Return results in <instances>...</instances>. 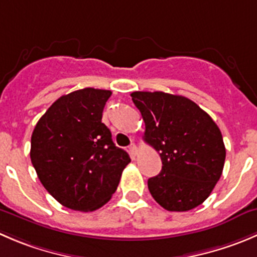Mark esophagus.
<instances>
[{"label": "esophagus", "mask_w": 257, "mask_h": 257, "mask_svg": "<svg viewBox=\"0 0 257 257\" xmlns=\"http://www.w3.org/2000/svg\"><path fill=\"white\" fill-rule=\"evenodd\" d=\"M129 153H131L132 158H133V159L136 158L137 154H138V148H137L136 144H132V146L129 147Z\"/></svg>", "instance_id": "esophagus-1"}]
</instances>
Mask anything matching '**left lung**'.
Here are the masks:
<instances>
[{"label":"left lung","mask_w":257,"mask_h":257,"mask_svg":"<svg viewBox=\"0 0 257 257\" xmlns=\"http://www.w3.org/2000/svg\"><path fill=\"white\" fill-rule=\"evenodd\" d=\"M146 123L144 141L162 159L148 179L152 197L167 211L183 212L207 200L222 174L226 149L217 124L195 101L163 91H134Z\"/></svg>","instance_id":"1"}]
</instances>
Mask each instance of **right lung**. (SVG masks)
I'll list each match as a JSON object with an SVG mask.
<instances>
[{
  "instance_id": "add662e5",
  "label": "right lung",
  "mask_w": 257,
  "mask_h": 257,
  "mask_svg": "<svg viewBox=\"0 0 257 257\" xmlns=\"http://www.w3.org/2000/svg\"><path fill=\"white\" fill-rule=\"evenodd\" d=\"M110 90L85 88L62 95L31 136L32 166L42 186L65 207L95 211L116 191L129 154L101 123Z\"/></svg>"
}]
</instances>
